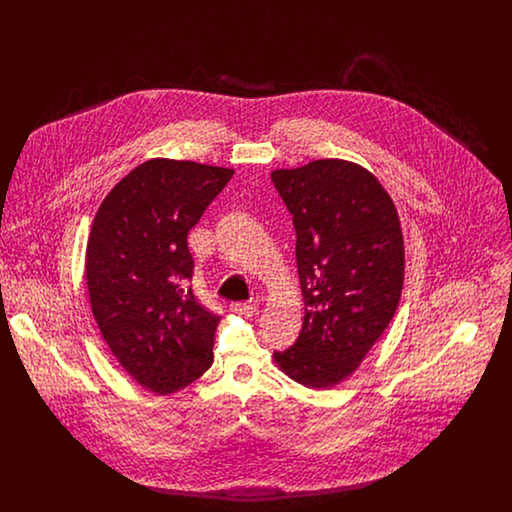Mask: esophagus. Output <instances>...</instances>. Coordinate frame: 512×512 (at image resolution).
<instances>
[{
	"label": "esophagus",
	"instance_id": "1",
	"mask_svg": "<svg viewBox=\"0 0 512 512\" xmlns=\"http://www.w3.org/2000/svg\"><path fill=\"white\" fill-rule=\"evenodd\" d=\"M230 311L242 317H253L257 313V307L253 303H232Z\"/></svg>",
	"mask_w": 512,
	"mask_h": 512
}]
</instances>
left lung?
Segmentation results:
<instances>
[{
    "mask_svg": "<svg viewBox=\"0 0 512 512\" xmlns=\"http://www.w3.org/2000/svg\"><path fill=\"white\" fill-rule=\"evenodd\" d=\"M295 226L305 301L297 341L272 359L293 382L328 390L349 378L390 326L405 278V245L390 194L365 167L318 159L276 169Z\"/></svg>",
    "mask_w": 512,
    "mask_h": 512,
    "instance_id": "8db88e82",
    "label": "left lung"
}]
</instances>
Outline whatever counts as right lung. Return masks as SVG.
<instances>
[{
    "instance_id": "add662e5",
    "label": "right lung",
    "mask_w": 512,
    "mask_h": 512,
    "mask_svg": "<svg viewBox=\"0 0 512 512\" xmlns=\"http://www.w3.org/2000/svg\"><path fill=\"white\" fill-rule=\"evenodd\" d=\"M234 171L149 159L105 195L86 245V284L99 332L142 388L182 390L213 363L220 318L190 288L188 232Z\"/></svg>"
}]
</instances>
